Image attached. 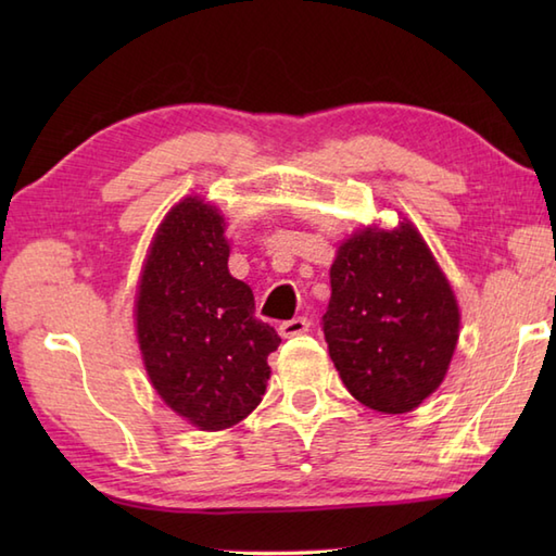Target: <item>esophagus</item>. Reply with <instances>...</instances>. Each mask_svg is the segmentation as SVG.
Here are the masks:
<instances>
[{"instance_id": "obj_1", "label": "esophagus", "mask_w": 556, "mask_h": 556, "mask_svg": "<svg viewBox=\"0 0 556 556\" xmlns=\"http://www.w3.org/2000/svg\"><path fill=\"white\" fill-rule=\"evenodd\" d=\"M311 329V320L308 317H293V320H287L279 325V334L285 339H291V337H299V334H305Z\"/></svg>"}]
</instances>
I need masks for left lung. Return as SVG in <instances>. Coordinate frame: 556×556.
Masks as SVG:
<instances>
[{
	"label": "left lung",
	"mask_w": 556,
	"mask_h": 556,
	"mask_svg": "<svg viewBox=\"0 0 556 556\" xmlns=\"http://www.w3.org/2000/svg\"><path fill=\"white\" fill-rule=\"evenodd\" d=\"M323 332L341 382L363 406L408 413L452 363L458 303L428 243L408 219L368 227L339 245Z\"/></svg>",
	"instance_id": "1"
}]
</instances>
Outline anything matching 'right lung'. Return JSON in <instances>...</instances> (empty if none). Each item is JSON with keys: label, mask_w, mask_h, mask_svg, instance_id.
I'll return each instance as SVG.
<instances>
[{"label": "right lung", "mask_w": 556, "mask_h": 556, "mask_svg": "<svg viewBox=\"0 0 556 556\" xmlns=\"http://www.w3.org/2000/svg\"><path fill=\"white\" fill-rule=\"evenodd\" d=\"M227 263L219 210L184 198L160 224L138 285L136 332L150 382L200 430L231 428L263 401L267 356L281 344Z\"/></svg>", "instance_id": "right-lung-1"}]
</instances>
